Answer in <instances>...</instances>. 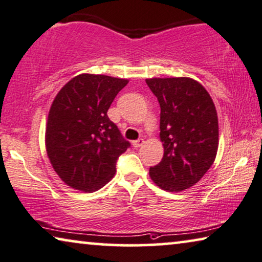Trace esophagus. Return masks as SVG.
Masks as SVG:
<instances>
[{
  "label": "esophagus",
  "instance_id": "1",
  "mask_svg": "<svg viewBox=\"0 0 262 262\" xmlns=\"http://www.w3.org/2000/svg\"><path fill=\"white\" fill-rule=\"evenodd\" d=\"M143 143H144V140L139 139V140H135V141H133V146H134L135 148H139V147H141Z\"/></svg>",
  "mask_w": 262,
  "mask_h": 262
}]
</instances>
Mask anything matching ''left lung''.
Segmentation results:
<instances>
[{"mask_svg":"<svg viewBox=\"0 0 262 262\" xmlns=\"http://www.w3.org/2000/svg\"><path fill=\"white\" fill-rule=\"evenodd\" d=\"M146 83L158 97L163 158L149 177L167 192H182L201 180L219 148L215 104L200 82L190 77H154Z\"/></svg>","mask_w":262,"mask_h":262,"instance_id":"1","label":"left lung"}]
</instances>
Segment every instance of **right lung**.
I'll list each match as a JSON object with an SVG mask.
<instances>
[{
  "label": "right lung",
  "instance_id": "obj_1",
  "mask_svg": "<svg viewBox=\"0 0 262 262\" xmlns=\"http://www.w3.org/2000/svg\"><path fill=\"white\" fill-rule=\"evenodd\" d=\"M127 79L80 74L54 99L46 124V150L55 173L70 188L93 193L115 175L126 141L107 112Z\"/></svg>",
  "mask_w": 262,
  "mask_h": 262
}]
</instances>
